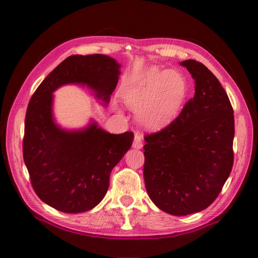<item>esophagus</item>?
<instances>
[{
    "instance_id": "obj_1",
    "label": "esophagus",
    "mask_w": 258,
    "mask_h": 258,
    "mask_svg": "<svg viewBox=\"0 0 258 258\" xmlns=\"http://www.w3.org/2000/svg\"><path fill=\"white\" fill-rule=\"evenodd\" d=\"M133 147L136 150H141L142 147H143V135L140 133H135Z\"/></svg>"
}]
</instances>
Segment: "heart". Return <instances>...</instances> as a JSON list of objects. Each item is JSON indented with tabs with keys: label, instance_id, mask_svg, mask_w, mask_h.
I'll list each match as a JSON object with an SVG mask.
<instances>
[{
	"label": "heart",
	"instance_id": "1",
	"mask_svg": "<svg viewBox=\"0 0 258 258\" xmlns=\"http://www.w3.org/2000/svg\"><path fill=\"white\" fill-rule=\"evenodd\" d=\"M185 80L172 71L150 68L126 84L120 96L136 112L143 127L157 131L171 124L186 97Z\"/></svg>",
	"mask_w": 258,
	"mask_h": 258
}]
</instances>
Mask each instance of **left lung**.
<instances>
[{
    "mask_svg": "<svg viewBox=\"0 0 258 258\" xmlns=\"http://www.w3.org/2000/svg\"><path fill=\"white\" fill-rule=\"evenodd\" d=\"M195 83L194 97L161 132L146 135L144 180L151 201L185 216L216 200L231 174L234 112L225 90L204 64L179 62Z\"/></svg>",
    "mask_w": 258,
    "mask_h": 258,
    "instance_id": "left-lung-1",
    "label": "left lung"
}]
</instances>
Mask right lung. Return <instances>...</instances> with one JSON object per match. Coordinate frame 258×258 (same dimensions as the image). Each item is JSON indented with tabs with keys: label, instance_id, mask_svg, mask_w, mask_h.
<instances>
[{
	"label": "right lung",
	"instance_id": "1",
	"mask_svg": "<svg viewBox=\"0 0 258 258\" xmlns=\"http://www.w3.org/2000/svg\"><path fill=\"white\" fill-rule=\"evenodd\" d=\"M120 64L103 55H72L37 87L25 117L23 158L40 199L64 213L91 211L104 199L109 174L132 146L134 134H111L94 119L81 128H65L53 113V93L81 85L106 107L117 85Z\"/></svg>",
	"mask_w": 258,
	"mask_h": 258
}]
</instances>
